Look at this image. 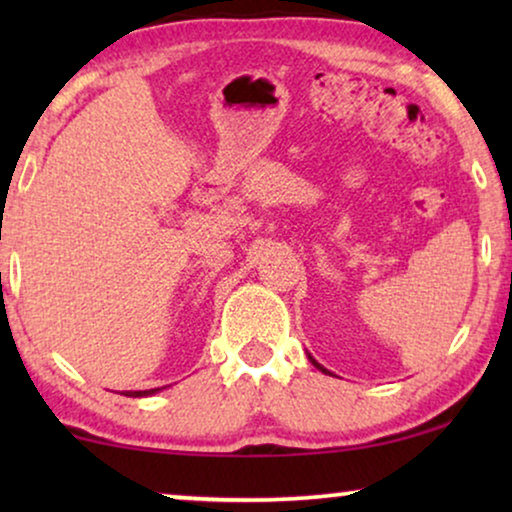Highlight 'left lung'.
Returning a JSON list of instances; mask_svg holds the SVG:
<instances>
[{
  "mask_svg": "<svg viewBox=\"0 0 512 512\" xmlns=\"http://www.w3.org/2000/svg\"><path fill=\"white\" fill-rule=\"evenodd\" d=\"M310 361H312V363H314V366H317V368H319V370H321V373H328V370H326V368H324V366H321V363H317V361H314V359H312V356H310Z\"/></svg>",
  "mask_w": 512,
  "mask_h": 512,
  "instance_id": "8db88e82",
  "label": "left lung"
}]
</instances>
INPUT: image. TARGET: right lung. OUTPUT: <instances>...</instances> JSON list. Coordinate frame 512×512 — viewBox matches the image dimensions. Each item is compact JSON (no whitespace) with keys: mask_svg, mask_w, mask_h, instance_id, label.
<instances>
[{"mask_svg":"<svg viewBox=\"0 0 512 512\" xmlns=\"http://www.w3.org/2000/svg\"><path fill=\"white\" fill-rule=\"evenodd\" d=\"M156 391H160V389H146V391H128V394H125V396H135V398H142V396H153V394H156Z\"/></svg>","mask_w":512,"mask_h":512,"instance_id":"obj_1","label":"right lung"}]
</instances>
